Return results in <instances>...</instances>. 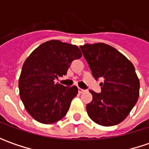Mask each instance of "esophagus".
Returning <instances> with one entry per match:
<instances>
[{
  "mask_svg": "<svg viewBox=\"0 0 149 149\" xmlns=\"http://www.w3.org/2000/svg\"><path fill=\"white\" fill-rule=\"evenodd\" d=\"M84 92H85V90L84 89H80V88H79V94H82Z\"/></svg>",
  "mask_w": 149,
  "mask_h": 149,
  "instance_id": "34e87169",
  "label": "esophagus"
}]
</instances>
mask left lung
I'll return each mask as SVG.
<instances>
[{"label": "left lung", "mask_w": 149, "mask_h": 149, "mask_svg": "<svg viewBox=\"0 0 149 149\" xmlns=\"http://www.w3.org/2000/svg\"><path fill=\"white\" fill-rule=\"evenodd\" d=\"M95 79H104L101 93L89 92L92 101L86 105L89 117L102 126H113L129 115L139 96V79L134 65L123 54L104 43L80 45Z\"/></svg>", "instance_id": "8db88e82"}]
</instances>
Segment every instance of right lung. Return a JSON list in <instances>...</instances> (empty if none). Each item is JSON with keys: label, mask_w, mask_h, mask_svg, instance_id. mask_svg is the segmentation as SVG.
I'll return each mask as SVG.
<instances>
[{"label": "right lung", "mask_w": 149, "mask_h": 149, "mask_svg": "<svg viewBox=\"0 0 149 149\" xmlns=\"http://www.w3.org/2000/svg\"><path fill=\"white\" fill-rule=\"evenodd\" d=\"M82 56L77 45L49 40L38 46L24 62L19 79L20 97L31 116L49 124L65 116L76 86L65 87L54 79L65 75L74 60Z\"/></svg>", "instance_id": "right-lung-1"}]
</instances>
